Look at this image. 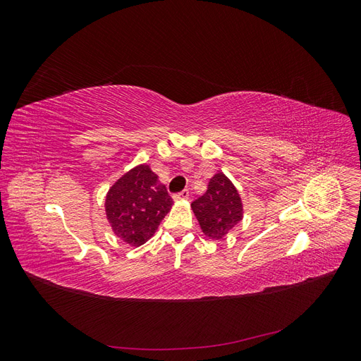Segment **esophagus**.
<instances>
[{
  "instance_id": "1",
  "label": "esophagus",
  "mask_w": 361,
  "mask_h": 361,
  "mask_svg": "<svg viewBox=\"0 0 361 361\" xmlns=\"http://www.w3.org/2000/svg\"><path fill=\"white\" fill-rule=\"evenodd\" d=\"M188 197H190V191H188V190H183V191H180V192L173 195L174 200H187Z\"/></svg>"
}]
</instances>
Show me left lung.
<instances>
[{"label": "left lung", "mask_w": 361, "mask_h": 361, "mask_svg": "<svg viewBox=\"0 0 361 361\" xmlns=\"http://www.w3.org/2000/svg\"><path fill=\"white\" fill-rule=\"evenodd\" d=\"M191 207L202 232L211 239H223L244 216L241 194L223 171L214 174L207 191Z\"/></svg>", "instance_id": "left-lung-1"}]
</instances>
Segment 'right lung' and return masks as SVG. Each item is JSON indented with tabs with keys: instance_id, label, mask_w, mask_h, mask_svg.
Masks as SVG:
<instances>
[{
	"instance_id": "1",
	"label": "right lung",
	"mask_w": 361,
	"mask_h": 361,
	"mask_svg": "<svg viewBox=\"0 0 361 361\" xmlns=\"http://www.w3.org/2000/svg\"><path fill=\"white\" fill-rule=\"evenodd\" d=\"M173 206L166 185L147 164L122 174L106 192L105 214L117 238L140 247L155 235Z\"/></svg>"
}]
</instances>
